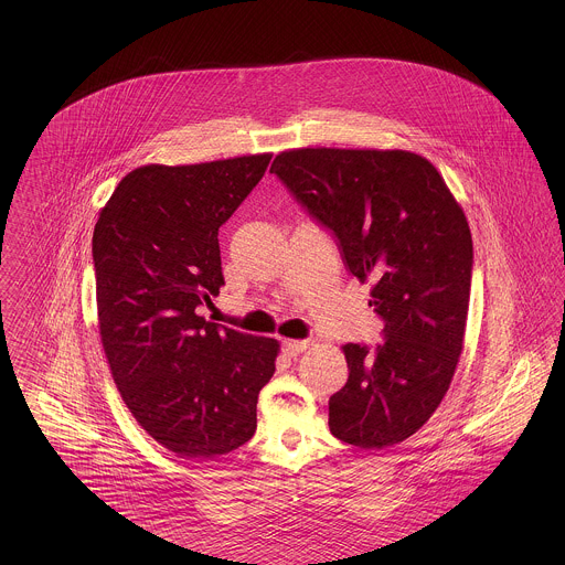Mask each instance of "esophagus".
Wrapping results in <instances>:
<instances>
[{"label": "esophagus", "mask_w": 565, "mask_h": 565, "mask_svg": "<svg viewBox=\"0 0 565 565\" xmlns=\"http://www.w3.org/2000/svg\"><path fill=\"white\" fill-rule=\"evenodd\" d=\"M307 350V341H292V339H284L281 341V351L286 353V355H298V353H302V351Z\"/></svg>", "instance_id": "1"}]
</instances>
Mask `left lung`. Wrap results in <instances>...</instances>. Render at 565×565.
Masks as SVG:
<instances>
[{"label":"left lung","mask_w":565,"mask_h":565,"mask_svg":"<svg viewBox=\"0 0 565 565\" xmlns=\"http://www.w3.org/2000/svg\"><path fill=\"white\" fill-rule=\"evenodd\" d=\"M270 173L330 231L345 269L375 281L385 322L375 348L348 343L350 379L328 401L332 436L360 449L403 443L428 419L456 373L463 343L472 237L430 161L404 150L302 148Z\"/></svg>","instance_id":"left-lung-1"}]
</instances>
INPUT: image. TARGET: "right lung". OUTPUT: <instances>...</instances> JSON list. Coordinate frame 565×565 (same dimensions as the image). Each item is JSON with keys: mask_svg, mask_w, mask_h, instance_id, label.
<instances>
[{"mask_svg": "<svg viewBox=\"0 0 565 565\" xmlns=\"http://www.w3.org/2000/svg\"><path fill=\"white\" fill-rule=\"evenodd\" d=\"M270 154L127 173L93 233L102 343L137 424L180 457L226 456L256 431L275 339L196 311L224 286L217 228L263 180Z\"/></svg>", "mask_w": 565, "mask_h": 565, "instance_id": "obj_1", "label": "right lung"}]
</instances>
